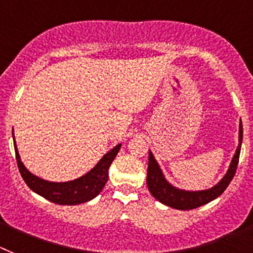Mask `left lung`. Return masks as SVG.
Returning a JSON list of instances; mask_svg holds the SVG:
<instances>
[{"instance_id": "obj_1", "label": "left lung", "mask_w": 253, "mask_h": 253, "mask_svg": "<svg viewBox=\"0 0 253 253\" xmlns=\"http://www.w3.org/2000/svg\"><path fill=\"white\" fill-rule=\"evenodd\" d=\"M242 139H243V127L242 122L239 125V145L237 148V152L234 155L231 164L229 166L227 173L225 174L222 179L214 187L209 190L203 191H184L179 190L170 184L166 178L162 174L159 164L155 160L152 152H149V159H148V174H147V186L149 188V192L155 199L162 203V204L171 207V208L180 209V211H190V209L199 208L201 205L208 204L209 201L214 200L226 190L231 179L235 175L237 171L238 162H239L240 148H242Z\"/></svg>"}]
</instances>
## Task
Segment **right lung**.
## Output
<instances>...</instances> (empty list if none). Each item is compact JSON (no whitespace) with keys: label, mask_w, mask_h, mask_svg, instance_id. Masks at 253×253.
Segmentation results:
<instances>
[{"label":"right lung","mask_w":253,"mask_h":253,"mask_svg":"<svg viewBox=\"0 0 253 253\" xmlns=\"http://www.w3.org/2000/svg\"><path fill=\"white\" fill-rule=\"evenodd\" d=\"M121 145L122 144L116 145L112 151L108 152L98 161L97 165L92 170H89L87 174H84L83 176H80L78 179L70 180V182L57 183V182H48V180L41 179L39 176L30 173L23 165V162L20 161V156L18 153L15 143H14L16 164L19 168L20 175L27 186L46 200L59 205H78L96 198L108 182L109 168L112 165L113 160L116 159L117 153L120 152Z\"/></svg>","instance_id":"add662e5"}]
</instances>
